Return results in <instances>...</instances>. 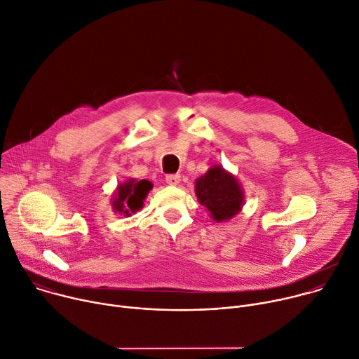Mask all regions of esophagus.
I'll return each mask as SVG.
<instances>
[{
  "label": "esophagus",
  "instance_id": "esophagus-1",
  "mask_svg": "<svg viewBox=\"0 0 359 359\" xmlns=\"http://www.w3.org/2000/svg\"><path fill=\"white\" fill-rule=\"evenodd\" d=\"M165 180L170 186H177L180 183V175H166Z\"/></svg>",
  "mask_w": 359,
  "mask_h": 359
}]
</instances>
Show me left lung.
Returning <instances> with one entry per match:
<instances>
[{"mask_svg": "<svg viewBox=\"0 0 359 359\" xmlns=\"http://www.w3.org/2000/svg\"><path fill=\"white\" fill-rule=\"evenodd\" d=\"M196 196L217 222L233 217L241 210L244 201L241 186L219 166L208 169L204 176L196 180Z\"/></svg>", "mask_w": 359, "mask_h": 359, "instance_id": "1", "label": "left lung"}]
</instances>
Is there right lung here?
<instances>
[{
  "label": "right lung",
  "mask_w": 359,
  "mask_h": 359,
  "mask_svg": "<svg viewBox=\"0 0 359 359\" xmlns=\"http://www.w3.org/2000/svg\"><path fill=\"white\" fill-rule=\"evenodd\" d=\"M151 189L152 183L148 180L130 179L124 184H119L116 197L112 201L114 211L124 212V215L138 211L144 205V200Z\"/></svg>",
  "instance_id": "add662e5"
}]
</instances>
